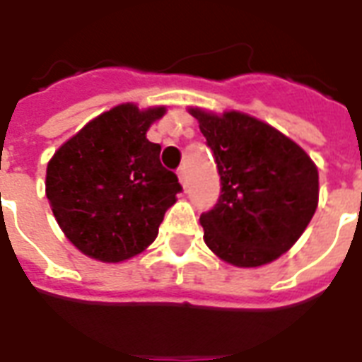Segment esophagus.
Returning <instances> with one entry per match:
<instances>
[{
    "label": "esophagus",
    "mask_w": 362,
    "mask_h": 362,
    "mask_svg": "<svg viewBox=\"0 0 362 362\" xmlns=\"http://www.w3.org/2000/svg\"><path fill=\"white\" fill-rule=\"evenodd\" d=\"M178 180H180L182 187H184V192H186V184H187V176H186V169L184 167H180L178 169Z\"/></svg>",
    "instance_id": "1"
}]
</instances>
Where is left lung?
Instances as JSON below:
<instances>
[{
    "instance_id": "1",
    "label": "left lung",
    "mask_w": 362,
    "mask_h": 362,
    "mask_svg": "<svg viewBox=\"0 0 362 362\" xmlns=\"http://www.w3.org/2000/svg\"><path fill=\"white\" fill-rule=\"evenodd\" d=\"M214 153L221 195L201 214L204 242L235 267H261L308 227L320 197L317 167L297 142L237 110L189 109Z\"/></svg>"
}]
</instances>
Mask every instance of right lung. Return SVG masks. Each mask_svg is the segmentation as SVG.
<instances>
[{"instance_id":"1","label":"right lung","mask_w":362,"mask_h":362,"mask_svg":"<svg viewBox=\"0 0 362 362\" xmlns=\"http://www.w3.org/2000/svg\"><path fill=\"white\" fill-rule=\"evenodd\" d=\"M165 107L118 105L64 142L48 161L47 197L54 218L84 255L120 263L158 237L165 212L182 192L178 176L146 139Z\"/></svg>"}]
</instances>
